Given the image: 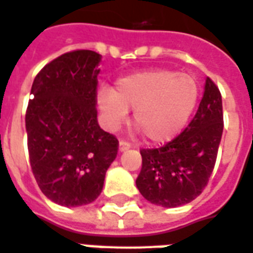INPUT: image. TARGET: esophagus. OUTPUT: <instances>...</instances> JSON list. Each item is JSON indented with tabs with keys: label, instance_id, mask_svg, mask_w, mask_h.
I'll list each match as a JSON object with an SVG mask.
<instances>
[{
	"label": "esophagus",
	"instance_id": "esophagus-1",
	"mask_svg": "<svg viewBox=\"0 0 253 253\" xmlns=\"http://www.w3.org/2000/svg\"><path fill=\"white\" fill-rule=\"evenodd\" d=\"M130 148V144H129L128 141H124V140H121L119 143V151L120 152H124L126 149Z\"/></svg>",
	"mask_w": 253,
	"mask_h": 253
}]
</instances>
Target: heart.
I'll list each match as a JSON object with an SVG mask.
<instances>
[{
	"instance_id": "obj_1",
	"label": "heart",
	"mask_w": 253,
	"mask_h": 253,
	"mask_svg": "<svg viewBox=\"0 0 253 253\" xmlns=\"http://www.w3.org/2000/svg\"><path fill=\"white\" fill-rule=\"evenodd\" d=\"M198 94L197 81L189 74L154 68L119 79L116 90L102 87L98 105L112 128L124 123L128 109H134V125L147 140L165 143L185 128Z\"/></svg>"
}]
</instances>
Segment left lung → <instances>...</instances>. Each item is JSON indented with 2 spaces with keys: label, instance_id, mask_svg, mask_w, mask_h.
Segmentation results:
<instances>
[{
  "label": "left lung",
  "instance_id": "8db88e82",
  "mask_svg": "<svg viewBox=\"0 0 253 253\" xmlns=\"http://www.w3.org/2000/svg\"><path fill=\"white\" fill-rule=\"evenodd\" d=\"M222 129L221 93L208 78L204 97L187 128L163 147L140 151L143 166L136 186L141 195L165 208L195 200L213 172Z\"/></svg>",
  "mask_w": 253,
  "mask_h": 253
}]
</instances>
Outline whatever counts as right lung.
Returning a JSON list of instances; mask_svg holds the SVG:
<instances>
[{
    "label": "right lung",
    "mask_w": 253,
    "mask_h": 253,
    "mask_svg": "<svg viewBox=\"0 0 253 253\" xmlns=\"http://www.w3.org/2000/svg\"><path fill=\"white\" fill-rule=\"evenodd\" d=\"M101 55L75 49L45 64L33 81L25 128L31 169L43 194L73 208L93 202L119 151L97 121Z\"/></svg>",
    "instance_id": "1"
}]
</instances>
